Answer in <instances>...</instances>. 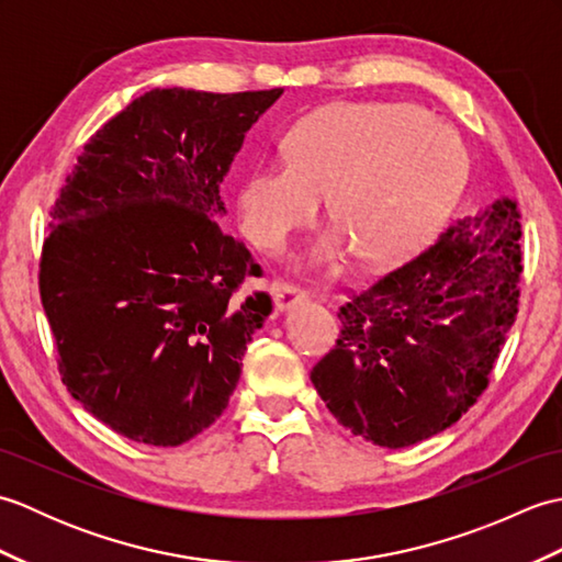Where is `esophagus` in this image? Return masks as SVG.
<instances>
[{"label": "esophagus", "instance_id": "obj_1", "mask_svg": "<svg viewBox=\"0 0 562 562\" xmlns=\"http://www.w3.org/2000/svg\"><path fill=\"white\" fill-rule=\"evenodd\" d=\"M306 300H308V292L296 288V284L280 282L278 288H274V308H278V312H288V308H292L294 304H302Z\"/></svg>", "mask_w": 562, "mask_h": 562}]
</instances>
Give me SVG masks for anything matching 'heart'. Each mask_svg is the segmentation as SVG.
<instances>
[{
	"instance_id": "heart-1",
	"label": "heart",
	"mask_w": 562,
	"mask_h": 562,
	"mask_svg": "<svg viewBox=\"0 0 562 562\" xmlns=\"http://www.w3.org/2000/svg\"><path fill=\"white\" fill-rule=\"evenodd\" d=\"M469 159L459 137L403 103H333L304 115L284 137V159L262 161L238 188L241 232L280 256L324 198L333 229L316 260L348 246L367 266L403 258L447 217Z\"/></svg>"
}]
</instances>
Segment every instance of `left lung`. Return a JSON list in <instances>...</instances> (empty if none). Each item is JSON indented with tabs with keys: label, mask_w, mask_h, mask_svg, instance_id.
I'll return each instance as SVG.
<instances>
[{
	"label": "left lung",
	"mask_w": 562,
	"mask_h": 562,
	"mask_svg": "<svg viewBox=\"0 0 562 562\" xmlns=\"http://www.w3.org/2000/svg\"><path fill=\"white\" fill-rule=\"evenodd\" d=\"M519 238L517 202L503 198L348 296L336 348L312 369L342 427L401 449L479 401L517 316Z\"/></svg>",
	"instance_id": "obj_1"
}]
</instances>
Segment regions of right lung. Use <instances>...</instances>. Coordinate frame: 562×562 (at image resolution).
Masks as SVG:
<instances>
[{
	"instance_id": "add662e5",
	"label": "right lung",
	"mask_w": 562,
	"mask_h": 562,
	"mask_svg": "<svg viewBox=\"0 0 562 562\" xmlns=\"http://www.w3.org/2000/svg\"><path fill=\"white\" fill-rule=\"evenodd\" d=\"M280 97L151 89L59 188L41 302L67 391L117 435L178 447L229 405L272 302L236 294L260 266L214 217L246 133Z\"/></svg>"
}]
</instances>
